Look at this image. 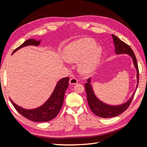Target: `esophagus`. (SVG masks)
<instances>
[{
    "mask_svg": "<svg viewBox=\"0 0 147 147\" xmlns=\"http://www.w3.org/2000/svg\"><path fill=\"white\" fill-rule=\"evenodd\" d=\"M77 82H78L77 79L75 78H71L69 80V83L71 84H75L77 83Z\"/></svg>",
    "mask_w": 147,
    "mask_h": 147,
    "instance_id": "esophagus-1",
    "label": "esophagus"
}]
</instances>
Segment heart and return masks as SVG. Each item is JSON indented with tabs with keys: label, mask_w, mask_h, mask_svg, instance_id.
<instances>
[{
	"label": "heart",
	"mask_w": 147,
	"mask_h": 147,
	"mask_svg": "<svg viewBox=\"0 0 147 147\" xmlns=\"http://www.w3.org/2000/svg\"><path fill=\"white\" fill-rule=\"evenodd\" d=\"M95 41L91 38H83L70 44L65 50V57L71 63H78V70L83 74L93 72L99 65L102 49L96 46Z\"/></svg>",
	"instance_id": "obj_1"
}]
</instances>
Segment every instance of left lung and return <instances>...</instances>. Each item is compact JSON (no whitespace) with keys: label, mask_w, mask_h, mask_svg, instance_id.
<instances>
[{"label":"left lung","mask_w":147,"mask_h":147,"mask_svg":"<svg viewBox=\"0 0 147 147\" xmlns=\"http://www.w3.org/2000/svg\"><path fill=\"white\" fill-rule=\"evenodd\" d=\"M112 37L113 39L114 45L115 47V53L117 55L127 54L132 57L133 63H134V67L137 70V83L136 88V90L138 86V83H139V68H138V65L137 63V59L134 53L129 46L127 45L124 42L121 41L116 35L112 34ZM84 88H85V90L87 94L88 103L92 112L96 115H97V116L106 118L118 116V115L124 112L131 104L132 99L133 97H134L136 92L135 91L132 94L131 98L126 102H125V103L118 105H111L102 102L96 97L91 84V78L88 79L87 83L85 84Z\"/></svg>","instance_id":"left-lung-1"}]
</instances>
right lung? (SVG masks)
Instances as JSON below:
<instances>
[{
  "instance_id": "1",
  "label": "right lung",
  "mask_w": 147,
  "mask_h": 147,
  "mask_svg": "<svg viewBox=\"0 0 147 147\" xmlns=\"http://www.w3.org/2000/svg\"><path fill=\"white\" fill-rule=\"evenodd\" d=\"M40 40L28 39L13 51L12 54L19 49L29 45L38 46ZM69 77L61 79L57 83L54 91L49 99L42 105L34 109H25L15 104L10 99L15 109L22 116L34 122H46L55 118L63 106L65 92L69 86Z\"/></svg>"
}]
</instances>
